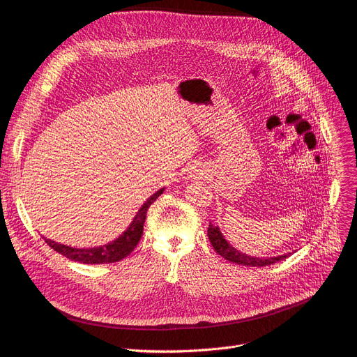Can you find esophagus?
Instances as JSON below:
<instances>
[{"label":"esophagus","instance_id":"34e87169","mask_svg":"<svg viewBox=\"0 0 357 357\" xmlns=\"http://www.w3.org/2000/svg\"><path fill=\"white\" fill-rule=\"evenodd\" d=\"M204 171H205L204 167L196 165V167H193V169H192V176H202Z\"/></svg>","mask_w":357,"mask_h":357}]
</instances>
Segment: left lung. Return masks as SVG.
Returning <instances> with one entry per match:
<instances>
[{"label":"left lung","instance_id":"1","mask_svg":"<svg viewBox=\"0 0 357 357\" xmlns=\"http://www.w3.org/2000/svg\"><path fill=\"white\" fill-rule=\"evenodd\" d=\"M208 237L212 248L215 249V252L218 255H221L224 259L234 262L237 265H245V266H266L271 264H275L278 261L286 259L287 256H290V253H284L280 256H273V258H256V256H250L246 255L243 252L237 250L236 248H233L228 241L225 240V237L222 236L220 227L209 222L208 227Z\"/></svg>","mask_w":357,"mask_h":357}]
</instances>
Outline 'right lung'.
<instances>
[{
    "instance_id": "1",
    "label": "right lung",
    "mask_w": 357,
    "mask_h": 357,
    "mask_svg": "<svg viewBox=\"0 0 357 357\" xmlns=\"http://www.w3.org/2000/svg\"><path fill=\"white\" fill-rule=\"evenodd\" d=\"M165 188H161L158 192H155L151 197H148L144 202V205L140 206V209L136 212V215L130 225L126 228V231L120 234L117 238H114L112 241L107 245L101 246H95V248H71L67 245L56 243V241L44 237L47 241V245L61 253L66 258L80 262V264H112V262H119L123 258H126L127 255H130L136 245L139 243V240L142 237V233H144V224L146 220V212L148 208L164 193Z\"/></svg>"
}]
</instances>
